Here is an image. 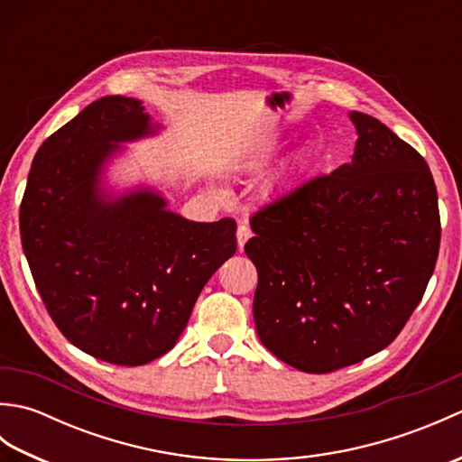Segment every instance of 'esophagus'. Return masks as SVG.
Segmentation results:
<instances>
[{
	"mask_svg": "<svg viewBox=\"0 0 462 462\" xmlns=\"http://www.w3.org/2000/svg\"><path fill=\"white\" fill-rule=\"evenodd\" d=\"M250 236H252V230L248 228L246 224H240L238 230H236V240H238V248H240V250L244 248V244H246V242L250 240Z\"/></svg>",
	"mask_w": 462,
	"mask_h": 462,
	"instance_id": "obj_1",
	"label": "esophagus"
}]
</instances>
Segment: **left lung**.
<instances>
[{
	"label": "left lung",
	"mask_w": 462,
	"mask_h": 462,
	"mask_svg": "<svg viewBox=\"0 0 462 462\" xmlns=\"http://www.w3.org/2000/svg\"><path fill=\"white\" fill-rule=\"evenodd\" d=\"M353 161L293 186L252 216L263 347L331 373L393 341L419 306L440 246L433 174L413 146L365 113Z\"/></svg>",
	"instance_id": "8db88e82"
}]
</instances>
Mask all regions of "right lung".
Instances as JSON below:
<instances>
[{"label":"right lung","instance_id":"1","mask_svg":"<svg viewBox=\"0 0 462 462\" xmlns=\"http://www.w3.org/2000/svg\"><path fill=\"white\" fill-rule=\"evenodd\" d=\"M131 97H103L39 146L19 232L59 331L113 365H144L174 347L204 283L236 252V222H190L152 192L105 202L97 174L119 141L149 133Z\"/></svg>","mask_w":462,"mask_h":462}]
</instances>
